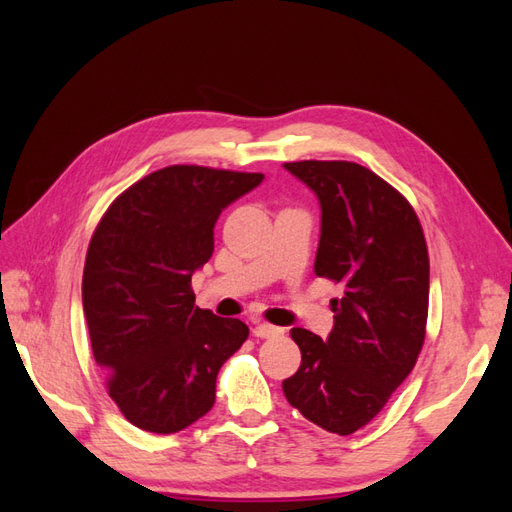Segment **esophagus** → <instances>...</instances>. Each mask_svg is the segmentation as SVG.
Returning <instances> with one entry per match:
<instances>
[{
	"instance_id": "esophagus-1",
	"label": "esophagus",
	"mask_w": 512,
	"mask_h": 512,
	"mask_svg": "<svg viewBox=\"0 0 512 512\" xmlns=\"http://www.w3.org/2000/svg\"><path fill=\"white\" fill-rule=\"evenodd\" d=\"M284 333V329H280V327H273V324H258V327H254V335L256 337H277V335H282Z\"/></svg>"
}]
</instances>
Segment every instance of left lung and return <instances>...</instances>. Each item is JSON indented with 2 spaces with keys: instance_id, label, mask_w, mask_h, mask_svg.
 Segmentation results:
<instances>
[{
  "instance_id": "8db88e82",
  "label": "left lung",
  "mask_w": 512,
  "mask_h": 512,
  "mask_svg": "<svg viewBox=\"0 0 512 512\" xmlns=\"http://www.w3.org/2000/svg\"><path fill=\"white\" fill-rule=\"evenodd\" d=\"M322 209L314 271L344 286L327 342L290 335L301 367L282 389L307 421L337 436L365 427L408 378L425 342L429 256L408 200L369 168L344 160L288 162Z\"/></svg>"
}]
</instances>
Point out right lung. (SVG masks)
<instances>
[{
    "label": "right lung",
    "instance_id": "obj_1",
    "mask_svg": "<svg viewBox=\"0 0 512 512\" xmlns=\"http://www.w3.org/2000/svg\"><path fill=\"white\" fill-rule=\"evenodd\" d=\"M265 179L166 166L119 194L89 241L83 309L108 395L138 429L175 433L215 404L220 367L250 335L194 305L192 273L213 254L222 209Z\"/></svg>",
    "mask_w": 512,
    "mask_h": 512
}]
</instances>
